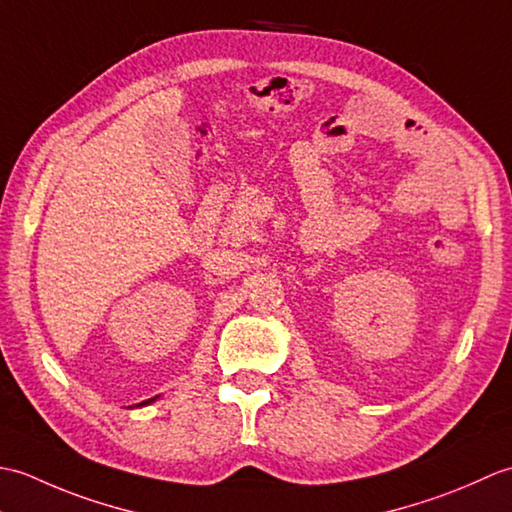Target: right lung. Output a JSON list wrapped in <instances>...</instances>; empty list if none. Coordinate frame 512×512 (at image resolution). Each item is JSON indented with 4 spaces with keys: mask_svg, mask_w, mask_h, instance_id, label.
Here are the masks:
<instances>
[{
    "mask_svg": "<svg viewBox=\"0 0 512 512\" xmlns=\"http://www.w3.org/2000/svg\"><path fill=\"white\" fill-rule=\"evenodd\" d=\"M156 398H151V400H145V402H140V405H147V402H154Z\"/></svg>",
    "mask_w": 512,
    "mask_h": 512,
    "instance_id": "add662e5",
    "label": "right lung"
}]
</instances>
